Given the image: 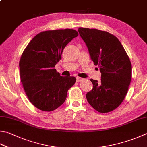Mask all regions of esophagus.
Masks as SVG:
<instances>
[{
	"instance_id": "esophagus-1",
	"label": "esophagus",
	"mask_w": 147,
	"mask_h": 147,
	"mask_svg": "<svg viewBox=\"0 0 147 147\" xmlns=\"http://www.w3.org/2000/svg\"><path fill=\"white\" fill-rule=\"evenodd\" d=\"M83 80H84V79L82 78L76 77V81H77V82H82V81H83Z\"/></svg>"
}]
</instances>
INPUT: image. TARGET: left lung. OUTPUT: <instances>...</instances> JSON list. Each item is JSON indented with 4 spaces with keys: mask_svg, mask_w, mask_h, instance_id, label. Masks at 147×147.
Wrapping results in <instances>:
<instances>
[{
    "mask_svg": "<svg viewBox=\"0 0 147 147\" xmlns=\"http://www.w3.org/2000/svg\"><path fill=\"white\" fill-rule=\"evenodd\" d=\"M78 32L101 73L100 82L90 79L93 88L86 95L87 101L100 113L113 111L127 94L132 76L130 60L119 40L109 32L82 27Z\"/></svg>",
    "mask_w": 147,
    "mask_h": 147,
    "instance_id": "8db88e82",
    "label": "left lung"
}]
</instances>
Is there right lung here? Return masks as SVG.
Returning a JSON list of instances; mask_svg holds the SVG:
<instances>
[{"mask_svg": "<svg viewBox=\"0 0 147 147\" xmlns=\"http://www.w3.org/2000/svg\"><path fill=\"white\" fill-rule=\"evenodd\" d=\"M78 36L77 31L69 28L42 32L23 52L19 63L21 82L30 102L39 110L59 108L75 83V77L60 76L54 67L66 45Z\"/></svg>", "mask_w": 147, "mask_h": 147, "instance_id": "1", "label": "right lung"}]
</instances>
